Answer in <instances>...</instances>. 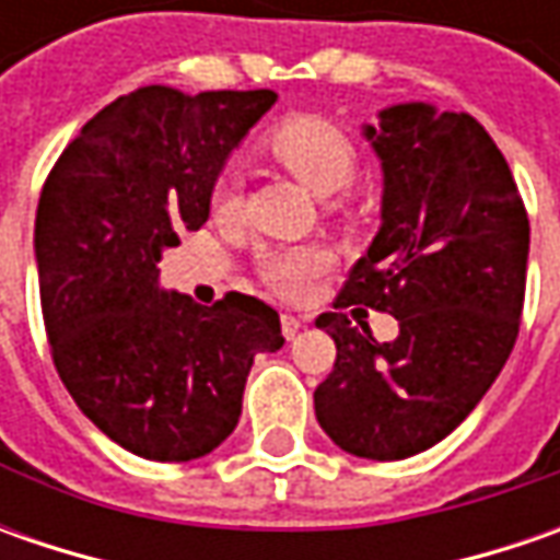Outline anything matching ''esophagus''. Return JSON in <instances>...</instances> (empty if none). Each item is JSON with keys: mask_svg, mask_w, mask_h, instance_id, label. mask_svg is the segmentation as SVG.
Masks as SVG:
<instances>
[{"mask_svg": "<svg viewBox=\"0 0 560 560\" xmlns=\"http://www.w3.org/2000/svg\"><path fill=\"white\" fill-rule=\"evenodd\" d=\"M302 327H305V320H302V317H295V314H283V317H280V330H283L287 339H292V336L299 334Z\"/></svg>", "mask_w": 560, "mask_h": 560, "instance_id": "esophagus-1", "label": "esophagus"}]
</instances>
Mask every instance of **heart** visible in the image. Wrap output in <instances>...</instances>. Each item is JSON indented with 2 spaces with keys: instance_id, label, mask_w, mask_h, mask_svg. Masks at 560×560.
I'll return each mask as SVG.
<instances>
[{
  "instance_id": "b5f03b06",
  "label": "heart",
  "mask_w": 560,
  "mask_h": 560,
  "mask_svg": "<svg viewBox=\"0 0 560 560\" xmlns=\"http://www.w3.org/2000/svg\"><path fill=\"white\" fill-rule=\"evenodd\" d=\"M268 152L317 196H334L355 177V142L324 118L283 120L268 137ZM211 208L218 218H233L240 211V192L230 177L218 180L211 192ZM327 268L330 258L324 248L292 246L261 255L258 277L273 295L287 302H302Z\"/></svg>"
}]
</instances>
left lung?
<instances>
[{
	"label": "left lung",
	"mask_w": 560,
	"mask_h": 560,
	"mask_svg": "<svg viewBox=\"0 0 560 560\" xmlns=\"http://www.w3.org/2000/svg\"><path fill=\"white\" fill-rule=\"evenodd\" d=\"M383 164V224L349 270L330 376L314 389L324 433L349 455L398 462L462 423L502 374L527 290L529 221L505 155L480 120L405 102L364 127ZM389 311L393 343L338 312Z\"/></svg>",
	"instance_id": "8db88e82"
}]
</instances>
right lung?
<instances>
[{"label":"right lung","instance_id":"obj_1","mask_svg":"<svg viewBox=\"0 0 560 560\" xmlns=\"http://www.w3.org/2000/svg\"><path fill=\"white\" fill-rule=\"evenodd\" d=\"M273 90L186 96L140 86L105 105L49 171L36 205V270L55 371L120 448L192 462L233 433L280 314L226 292L211 308L159 287L162 248L208 221L226 155Z\"/></svg>","mask_w":560,"mask_h":560}]
</instances>
